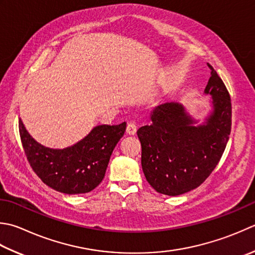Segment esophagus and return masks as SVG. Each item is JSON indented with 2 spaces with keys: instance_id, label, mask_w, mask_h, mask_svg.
<instances>
[{
  "instance_id": "obj_1",
  "label": "esophagus",
  "mask_w": 255,
  "mask_h": 255,
  "mask_svg": "<svg viewBox=\"0 0 255 255\" xmlns=\"http://www.w3.org/2000/svg\"><path fill=\"white\" fill-rule=\"evenodd\" d=\"M126 132L128 134H134L137 132V126L134 123H128L127 128H126Z\"/></svg>"
}]
</instances>
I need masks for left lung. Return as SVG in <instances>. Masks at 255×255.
I'll list each match as a JSON object with an SVG mask.
<instances>
[{"label": "left lung", "instance_id": "8db88e82", "mask_svg": "<svg viewBox=\"0 0 255 255\" xmlns=\"http://www.w3.org/2000/svg\"><path fill=\"white\" fill-rule=\"evenodd\" d=\"M211 77L204 94L211 95L212 111L198 124L179 103L154 107L151 124L138 129L141 167L159 193L179 196L191 191L210 176L220 161L231 132V98L210 64Z\"/></svg>", "mask_w": 255, "mask_h": 255}]
</instances>
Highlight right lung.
<instances>
[{
  "mask_svg": "<svg viewBox=\"0 0 255 255\" xmlns=\"http://www.w3.org/2000/svg\"><path fill=\"white\" fill-rule=\"evenodd\" d=\"M19 136L32 169L54 190L87 193L103 181L114 148L124 136L126 123L99 125L71 147L53 149L38 143L19 118Z\"/></svg>",
  "mask_w": 255,
  "mask_h": 255,
  "instance_id": "right-lung-1",
  "label": "right lung"
}]
</instances>
